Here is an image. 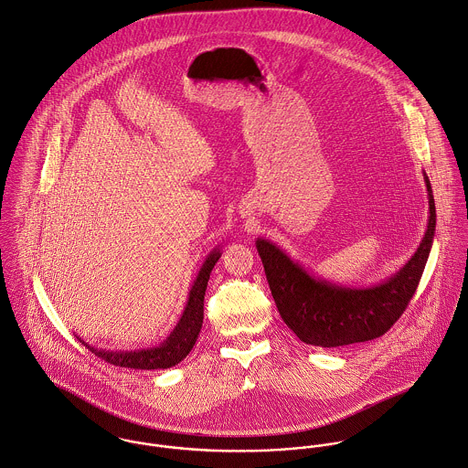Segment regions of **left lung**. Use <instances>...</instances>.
Segmentation results:
<instances>
[{
    "mask_svg": "<svg viewBox=\"0 0 468 468\" xmlns=\"http://www.w3.org/2000/svg\"><path fill=\"white\" fill-rule=\"evenodd\" d=\"M429 198L425 235L414 255L390 277L356 287L322 279L291 259L275 242L259 237L257 251L282 320L314 347H340L381 336L401 316L423 275L436 231V206L423 172Z\"/></svg>",
    "mask_w": 468,
    "mask_h": 468,
    "instance_id": "8db88e82",
    "label": "left lung"
}]
</instances>
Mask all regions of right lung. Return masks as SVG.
Listing matches in <instances>:
<instances>
[{
	"instance_id": "obj_1",
	"label": "right lung",
	"mask_w": 468,
	"mask_h": 468,
	"mask_svg": "<svg viewBox=\"0 0 468 468\" xmlns=\"http://www.w3.org/2000/svg\"><path fill=\"white\" fill-rule=\"evenodd\" d=\"M220 255L222 253H220L218 246H215L207 253V257L204 259V262L200 264V268L197 271V277L191 282L186 305H185V311H183L177 325L166 336V340H163L159 346H154L148 349H135V351H108L102 347L90 346L89 342L81 340L80 336H78V340L83 346H87V349H90L95 356L102 358L104 362H108L112 366H119V367L152 371V369H170V367L181 364L189 355V351L193 349L197 336L200 333L202 320H204L206 287H207L211 270L215 268Z\"/></svg>"
}]
</instances>
